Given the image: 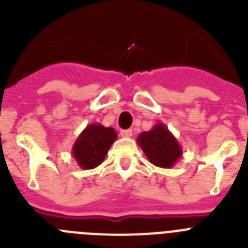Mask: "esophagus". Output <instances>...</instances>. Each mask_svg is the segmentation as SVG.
I'll return each instance as SVG.
<instances>
[{"mask_svg":"<svg viewBox=\"0 0 248 248\" xmlns=\"http://www.w3.org/2000/svg\"><path fill=\"white\" fill-rule=\"evenodd\" d=\"M120 135L123 138H130L133 135V130L131 129H124V130H120Z\"/></svg>","mask_w":248,"mask_h":248,"instance_id":"obj_1","label":"esophagus"}]
</instances>
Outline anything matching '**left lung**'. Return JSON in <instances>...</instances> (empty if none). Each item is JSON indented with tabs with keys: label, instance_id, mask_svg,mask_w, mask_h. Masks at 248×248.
I'll use <instances>...</instances> for the list:
<instances>
[{
	"label": "left lung",
	"instance_id": "obj_1",
	"mask_svg": "<svg viewBox=\"0 0 248 248\" xmlns=\"http://www.w3.org/2000/svg\"><path fill=\"white\" fill-rule=\"evenodd\" d=\"M137 143L151 164L163 169H170L183 156V149L176 138L164 123H157L149 131H143Z\"/></svg>",
	"mask_w": 248,
	"mask_h": 248
}]
</instances>
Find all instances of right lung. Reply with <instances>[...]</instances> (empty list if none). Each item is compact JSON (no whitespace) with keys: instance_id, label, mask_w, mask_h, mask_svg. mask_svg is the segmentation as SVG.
Returning a JSON list of instances; mask_svg holds the SVG:
<instances>
[{"instance_id":"obj_1","label":"right lung","mask_w":248,"mask_h":248,"mask_svg":"<svg viewBox=\"0 0 248 248\" xmlns=\"http://www.w3.org/2000/svg\"><path fill=\"white\" fill-rule=\"evenodd\" d=\"M117 138L115 129L105 128L99 123L89 124L77 138L72 148V155L77 164L84 170L97 168L103 163Z\"/></svg>"}]
</instances>
